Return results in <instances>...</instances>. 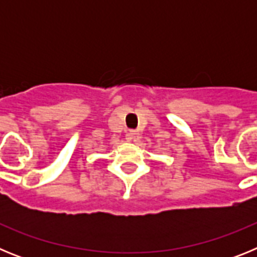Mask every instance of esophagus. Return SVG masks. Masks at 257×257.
<instances>
[{
    "mask_svg": "<svg viewBox=\"0 0 257 257\" xmlns=\"http://www.w3.org/2000/svg\"><path fill=\"white\" fill-rule=\"evenodd\" d=\"M126 139L130 140V142H138V140H139V133H138V131L130 130L126 134Z\"/></svg>",
    "mask_w": 257,
    "mask_h": 257,
    "instance_id": "1",
    "label": "esophagus"
}]
</instances>
